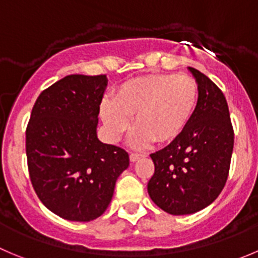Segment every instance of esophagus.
<instances>
[{"label": "esophagus", "mask_w": 258, "mask_h": 258, "mask_svg": "<svg viewBox=\"0 0 258 258\" xmlns=\"http://www.w3.org/2000/svg\"><path fill=\"white\" fill-rule=\"evenodd\" d=\"M144 154H138V153H131V156H129V158H131V161L132 162H136V161H138L139 158H142V157H143Z\"/></svg>", "instance_id": "obj_1"}]
</instances>
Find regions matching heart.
<instances>
[{"label":"heart","instance_id":"b5f03b06","mask_svg":"<svg viewBox=\"0 0 258 258\" xmlns=\"http://www.w3.org/2000/svg\"><path fill=\"white\" fill-rule=\"evenodd\" d=\"M199 86L192 77L159 73L134 78L100 105V116L110 141L117 142L137 125L131 146L146 148L154 141L167 144L183 133L195 114Z\"/></svg>","mask_w":258,"mask_h":258}]
</instances>
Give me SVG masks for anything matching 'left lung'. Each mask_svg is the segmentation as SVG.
I'll use <instances>...</instances> for the list:
<instances>
[{"label":"left lung","instance_id":"1","mask_svg":"<svg viewBox=\"0 0 258 258\" xmlns=\"http://www.w3.org/2000/svg\"><path fill=\"white\" fill-rule=\"evenodd\" d=\"M199 86L195 114L183 133L151 154L152 201L168 214H194L209 207L227 182L234 133L222 91L204 73L187 67Z\"/></svg>","mask_w":258,"mask_h":258}]
</instances>
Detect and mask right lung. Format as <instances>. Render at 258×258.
<instances>
[{
    "label": "right lung",
    "mask_w": 258,
    "mask_h": 258,
    "mask_svg": "<svg viewBox=\"0 0 258 258\" xmlns=\"http://www.w3.org/2000/svg\"><path fill=\"white\" fill-rule=\"evenodd\" d=\"M106 76L70 75L39 95L26 129L30 180L58 217L90 222L105 213L117 177L129 166L124 149L97 138Z\"/></svg>",
    "instance_id": "obj_1"
}]
</instances>
